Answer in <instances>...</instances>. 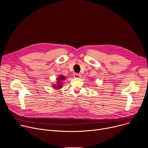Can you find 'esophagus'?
I'll return each instance as SVG.
<instances>
[{"instance_id":"1","label":"esophagus","mask_w":148,"mask_h":148,"mask_svg":"<svg viewBox=\"0 0 148 148\" xmlns=\"http://www.w3.org/2000/svg\"><path fill=\"white\" fill-rule=\"evenodd\" d=\"M81 77H82L81 74H77V73H75L74 74V78H80Z\"/></svg>"}]
</instances>
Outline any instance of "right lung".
Masks as SVG:
<instances>
[{
  "mask_svg": "<svg viewBox=\"0 0 148 148\" xmlns=\"http://www.w3.org/2000/svg\"><path fill=\"white\" fill-rule=\"evenodd\" d=\"M66 79V77L64 76L63 75H60L58 76V77L57 78V84H52V86L53 88H55L56 89H61L62 87V81H64V79Z\"/></svg>",
  "mask_w": 148,
  "mask_h": 148,
  "instance_id": "add662e5",
  "label": "right lung"
}]
</instances>
